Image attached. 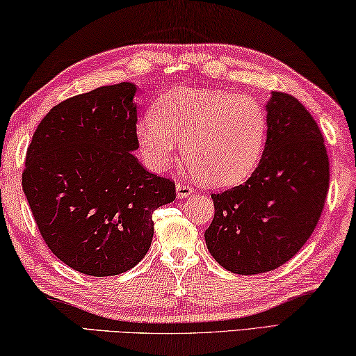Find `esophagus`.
<instances>
[{"label":"esophagus","mask_w":356,"mask_h":356,"mask_svg":"<svg viewBox=\"0 0 356 356\" xmlns=\"http://www.w3.org/2000/svg\"><path fill=\"white\" fill-rule=\"evenodd\" d=\"M191 194H194V189H192V186L186 184V183H178L177 184V195L179 197V199L189 197Z\"/></svg>","instance_id":"esophagus-1"}]
</instances>
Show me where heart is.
<instances>
[{"mask_svg":"<svg viewBox=\"0 0 356 356\" xmlns=\"http://www.w3.org/2000/svg\"><path fill=\"white\" fill-rule=\"evenodd\" d=\"M266 113L255 99L227 90L178 86L159 97L136 127L138 153L149 170L172 167L183 140L191 170L213 188L243 183L257 167Z\"/></svg>","mask_w":356,"mask_h":356,"instance_id":"1","label":"heart"}]
</instances>
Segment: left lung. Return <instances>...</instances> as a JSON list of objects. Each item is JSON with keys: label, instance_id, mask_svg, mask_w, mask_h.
Masks as SVG:
<instances>
[{"label": "left lung", "instance_id": "8db88e82", "mask_svg": "<svg viewBox=\"0 0 356 356\" xmlns=\"http://www.w3.org/2000/svg\"><path fill=\"white\" fill-rule=\"evenodd\" d=\"M266 142L244 184L213 194L205 232L214 260L236 275H259L289 261L309 240L330 184L323 136L293 96L273 91Z\"/></svg>", "mask_w": 356, "mask_h": 356}]
</instances>
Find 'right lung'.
Here are the masks:
<instances>
[{
	"label": "right lung",
	"instance_id": "1",
	"mask_svg": "<svg viewBox=\"0 0 356 356\" xmlns=\"http://www.w3.org/2000/svg\"><path fill=\"white\" fill-rule=\"evenodd\" d=\"M137 86H101L66 99L40 121L22 186L38 229L63 264L88 276H116L151 246L153 213L175 200V183L132 153Z\"/></svg>",
	"mask_w": 356,
	"mask_h": 356
}]
</instances>
